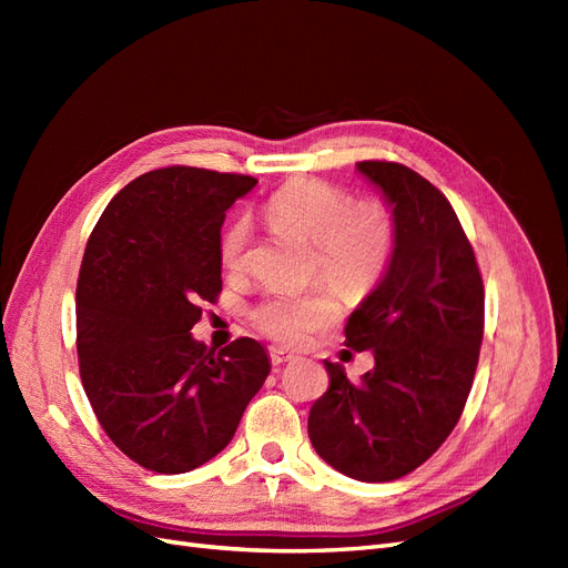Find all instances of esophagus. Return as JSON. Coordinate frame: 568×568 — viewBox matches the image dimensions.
<instances>
[{"instance_id":"34e87169","label":"esophagus","mask_w":568,"mask_h":568,"mask_svg":"<svg viewBox=\"0 0 568 568\" xmlns=\"http://www.w3.org/2000/svg\"><path fill=\"white\" fill-rule=\"evenodd\" d=\"M270 363L277 367V365H284V363H291V359H294L296 355L291 353V351H286V348H280V346H270Z\"/></svg>"}]
</instances>
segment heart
I'll return each mask as SVG.
<instances>
[{
  "label": "heart",
  "mask_w": 568,
  "mask_h": 568,
  "mask_svg": "<svg viewBox=\"0 0 568 568\" xmlns=\"http://www.w3.org/2000/svg\"><path fill=\"white\" fill-rule=\"evenodd\" d=\"M274 230L313 244L311 277L329 280L348 298H363L382 284L398 251V220L384 199H359L341 184L301 178L284 184L265 203ZM251 253V225L236 217L220 236V257L242 272ZM341 303L329 284L303 294L274 291L253 307L251 320L265 336L298 346L317 329L338 320Z\"/></svg>",
  "instance_id": "b5f03b06"
}]
</instances>
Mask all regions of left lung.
Wrapping results in <instances>:
<instances>
[{
  "mask_svg": "<svg viewBox=\"0 0 568 568\" xmlns=\"http://www.w3.org/2000/svg\"><path fill=\"white\" fill-rule=\"evenodd\" d=\"M398 220L382 284L348 317L346 343L374 353L351 382L326 363L329 388L307 417L317 455L367 484L395 480L432 457L467 405L484 341V280L450 201L415 170L359 161Z\"/></svg>",
  "mask_w": 568,
  "mask_h": 568,
  "instance_id": "obj_1",
  "label": "left lung"
}]
</instances>
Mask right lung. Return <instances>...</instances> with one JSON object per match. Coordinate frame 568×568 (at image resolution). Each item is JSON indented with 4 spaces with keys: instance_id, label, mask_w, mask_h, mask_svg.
<instances>
[{
    "instance_id": "obj_1",
    "label": "right lung",
    "mask_w": 568,
    "mask_h": 568,
    "mask_svg": "<svg viewBox=\"0 0 568 568\" xmlns=\"http://www.w3.org/2000/svg\"><path fill=\"white\" fill-rule=\"evenodd\" d=\"M255 178L170 165L111 199L75 291L82 388L106 436L140 467L184 474L227 448L270 374L261 343L222 351L189 334L222 291L220 227Z\"/></svg>"
}]
</instances>
